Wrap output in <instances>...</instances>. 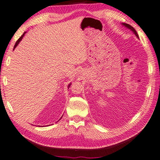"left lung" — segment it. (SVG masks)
<instances>
[{
  "label": "left lung",
  "mask_w": 160,
  "mask_h": 160,
  "mask_svg": "<svg viewBox=\"0 0 160 160\" xmlns=\"http://www.w3.org/2000/svg\"><path fill=\"white\" fill-rule=\"evenodd\" d=\"M122 24H123V25H124L125 27H126V28H127L130 29V30H132V32H133L134 34L136 35V37H137V38H138V34H137V32H136V30H135V29H134L133 28H132V26H130V24H126V23H122Z\"/></svg>",
  "instance_id": "obj_1"
}]
</instances>
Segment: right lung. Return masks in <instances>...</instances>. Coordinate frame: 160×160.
I'll return each instance as SVG.
<instances>
[{
	"label": "right lung",
	"instance_id": "add662e5",
	"mask_svg": "<svg viewBox=\"0 0 160 160\" xmlns=\"http://www.w3.org/2000/svg\"><path fill=\"white\" fill-rule=\"evenodd\" d=\"M25 33H26V32H24V33H23V35H22L21 36V37H20V38H19V39H18V40H17V42H16V43H15V45H14V47H13V48H16V47H17V45L19 43V42H20V41H21V40H22V38H23V36L24 35V34H25ZM70 85H71V83H70V84H69V85H68V87H69V86H70Z\"/></svg>",
	"mask_w": 160,
	"mask_h": 160
}]
</instances>
